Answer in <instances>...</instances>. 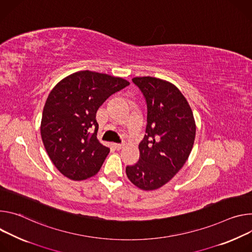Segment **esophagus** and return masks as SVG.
Listing matches in <instances>:
<instances>
[{
  "mask_svg": "<svg viewBox=\"0 0 252 252\" xmlns=\"http://www.w3.org/2000/svg\"><path fill=\"white\" fill-rule=\"evenodd\" d=\"M112 146H113V148L115 150H121L123 147H124V144H117V143H113L112 144Z\"/></svg>",
  "mask_w": 252,
  "mask_h": 252,
  "instance_id": "34e87169",
  "label": "esophagus"
}]
</instances>
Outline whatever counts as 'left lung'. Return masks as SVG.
Segmentation results:
<instances>
[{
  "label": "left lung",
  "instance_id": "1",
  "mask_svg": "<svg viewBox=\"0 0 252 252\" xmlns=\"http://www.w3.org/2000/svg\"><path fill=\"white\" fill-rule=\"evenodd\" d=\"M147 104V125L139 144V161L126 167L129 180L143 190L169 182L192 150L196 126L192 110L172 83L154 77H135Z\"/></svg>",
  "mask_w": 252,
  "mask_h": 252
}]
</instances>
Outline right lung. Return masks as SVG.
Returning a JSON list of instances; mask_svg holds the SVG:
<instances>
[{"instance_id":"right-lung-1","label":"right lung","mask_w":252,"mask_h":252,"mask_svg":"<svg viewBox=\"0 0 252 252\" xmlns=\"http://www.w3.org/2000/svg\"><path fill=\"white\" fill-rule=\"evenodd\" d=\"M129 84L120 77L86 70L64 78L50 92L41 136L51 161L64 176L81 181L98 173L110 149L97 139V110Z\"/></svg>"}]
</instances>
